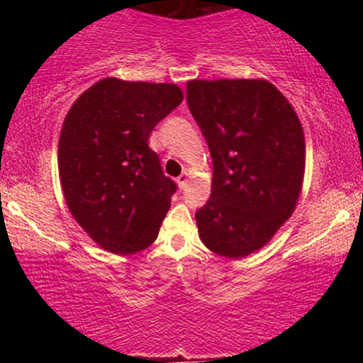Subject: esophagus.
Listing matches in <instances>:
<instances>
[{"instance_id": "esophagus-1", "label": "esophagus", "mask_w": 363, "mask_h": 363, "mask_svg": "<svg viewBox=\"0 0 363 363\" xmlns=\"http://www.w3.org/2000/svg\"><path fill=\"white\" fill-rule=\"evenodd\" d=\"M187 177H189V174H187L186 170H184V172H182L181 176L177 177V184H179V187H186V184H187Z\"/></svg>"}]
</instances>
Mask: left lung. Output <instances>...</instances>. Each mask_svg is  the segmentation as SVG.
Here are the masks:
<instances>
[{"label":"left lung","mask_w":363,"mask_h":363,"mask_svg":"<svg viewBox=\"0 0 363 363\" xmlns=\"http://www.w3.org/2000/svg\"><path fill=\"white\" fill-rule=\"evenodd\" d=\"M186 90L213 162L210 199L196 210L199 235L220 256H249L297 205L306 169L301 121L264 80H193Z\"/></svg>","instance_id":"1"}]
</instances>
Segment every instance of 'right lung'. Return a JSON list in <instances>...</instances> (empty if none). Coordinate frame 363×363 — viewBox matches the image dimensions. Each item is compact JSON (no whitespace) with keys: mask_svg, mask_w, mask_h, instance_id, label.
Here are the masks:
<instances>
[{"mask_svg":"<svg viewBox=\"0 0 363 363\" xmlns=\"http://www.w3.org/2000/svg\"><path fill=\"white\" fill-rule=\"evenodd\" d=\"M181 102L172 83L104 78L66 116L57 148L62 193L74 220L107 251L133 254L157 239L177 184L148 138Z\"/></svg>","mask_w":363,"mask_h":363,"instance_id":"1","label":"right lung"}]
</instances>
